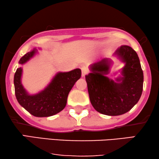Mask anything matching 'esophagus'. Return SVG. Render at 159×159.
I'll return each mask as SVG.
<instances>
[{
	"instance_id": "34e87169",
	"label": "esophagus",
	"mask_w": 159,
	"mask_h": 159,
	"mask_svg": "<svg viewBox=\"0 0 159 159\" xmlns=\"http://www.w3.org/2000/svg\"><path fill=\"white\" fill-rule=\"evenodd\" d=\"M81 71H82V77H84L89 72V69L87 66H83L81 67Z\"/></svg>"
}]
</instances>
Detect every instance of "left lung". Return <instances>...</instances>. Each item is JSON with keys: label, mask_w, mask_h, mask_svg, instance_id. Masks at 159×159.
<instances>
[{"label": "left lung", "mask_w": 159, "mask_h": 159, "mask_svg": "<svg viewBox=\"0 0 159 159\" xmlns=\"http://www.w3.org/2000/svg\"><path fill=\"white\" fill-rule=\"evenodd\" d=\"M115 54L125 62L121 71L124 77L117 79L121 83L105 76L111 70L108 58L91 64V73L85 76L91 104L97 111L108 116H119L131 110L140 100L143 88V72L135 51L122 45Z\"/></svg>", "instance_id": "8db88e82"}]
</instances>
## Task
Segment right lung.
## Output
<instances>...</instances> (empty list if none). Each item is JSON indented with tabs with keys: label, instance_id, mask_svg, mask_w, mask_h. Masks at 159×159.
<instances>
[{
	"label": "right lung",
	"instance_id": "right-lung-1",
	"mask_svg": "<svg viewBox=\"0 0 159 159\" xmlns=\"http://www.w3.org/2000/svg\"><path fill=\"white\" fill-rule=\"evenodd\" d=\"M36 53L35 50L22 56L19 63L25 64ZM22 69L18 68L14 75L15 95L19 103L32 115L47 117L62 111L66 105L67 97L74 84L81 77V70L76 69L69 72L58 73L44 90L34 95H29L21 83Z\"/></svg>",
	"mask_w": 159,
	"mask_h": 159
}]
</instances>
